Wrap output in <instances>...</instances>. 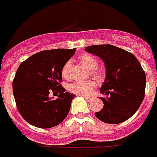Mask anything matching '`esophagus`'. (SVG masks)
<instances>
[{
	"mask_svg": "<svg viewBox=\"0 0 157 157\" xmlns=\"http://www.w3.org/2000/svg\"><path fill=\"white\" fill-rule=\"evenodd\" d=\"M83 98H85V99L87 100V101H88V102H90V101H91V100H92V98H90V97L83 96Z\"/></svg>",
	"mask_w": 157,
	"mask_h": 157,
	"instance_id": "34e87169",
	"label": "esophagus"
}]
</instances>
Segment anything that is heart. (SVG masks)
Instances as JSON below:
<instances>
[{
  "label": "heart",
  "mask_w": 157,
  "mask_h": 157,
  "mask_svg": "<svg viewBox=\"0 0 157 157\" xmlns=\"http://www.w3.org/2000/svg\"><path fill=\"white\" fill-rule=\"evenodd\" d=\"M78 60L83 66L90 69V73L94 77L99 78L102 77V71L99 68H96L97 59L94 56L90 55H82L78 57ZM69 68H70V61H67L61 69V74L63 78H69ZM96 87V83L93 80H88L83 82H75V83H70L68 86L69 91L72 94H77V95H88L93 89Z\"/></svg>",
  "instance_id": "heart-1"
}]
</instances>
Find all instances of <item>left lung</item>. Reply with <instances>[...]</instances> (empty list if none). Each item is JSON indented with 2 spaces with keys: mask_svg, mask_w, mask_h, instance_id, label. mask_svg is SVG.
<instances>
[{
  "mask_svg": "<svg viewBox=\"0 0 157 157\" xmlns=\"http://www.w3.org/2000/svg\"><path fill=\"white\" fill-rule=\"evenodd\" d=\"M85 51L99 57L106 69L100 92L109 96L100 98L104 105L95 116L110 124L125 122L134 115L144 98L146 74L141 63L132 53L111 44L91 45Z\"/></svg>",
  "mask_w": 157,
  "mask_h": 157,
  "instance_id": "8db88e82",
  "label": "left lung"
}]
</instances>
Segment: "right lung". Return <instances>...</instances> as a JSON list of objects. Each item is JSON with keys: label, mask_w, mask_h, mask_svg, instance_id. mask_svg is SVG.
<instances>
[{"label": "right lung", "mask_w": 157, "mask_h": 157, "mask_svg": "<svg viewBox=\"0 0 157 157\" xmlns=\"http://www.w3.org/2000/svg\"><path fill=\"white\" fill-rule=\"evenodd\" d=\"M75 49H56L36 53L20 64L12 83L16 107L32 126L50 128L60 124L69 114L74 94L59 84L61 69ZM59 93L56 100L48 96Z\"/></svg>", "instance_id": "right-lung-1"}]
</instances>
